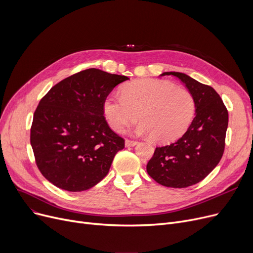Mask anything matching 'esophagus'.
Masks as SVG:
<instances>
[{"label":"esophagus","mask_w":253,"mask_h":253,"mask_svg":"<svg viewBox=\"0 0 253 253\" xmlns=\"http://www.w3.org/2000/svg\"><path fill=\"white\" fill-rule=\"evenodd\" d=\"M137 144V141L134 140H130V139H126L125 140V147L129 148V147H134V145Z\"/></svg>","instance_id":"1"}]
</instances>
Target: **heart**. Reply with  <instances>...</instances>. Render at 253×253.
Masks as SVG:
<instances>
[{
    "label": "heart",
    "mask_w": 253,
    "mask_h": 253,
    "mask_svg": "<svg viewBox=\"0 0 253 253\" xmlns=\"http://www.w3.org/2000/svg\"><path fill=\"white\" fill-rule=\"evenodd\" d=\"M103 113L117 132L136 122V132L150 135L159 143L178 139L190 127L196 102L188 90L178 89L167 81L144 79L125 85L121 96L110 95L103 101Z\"/></svg>",
    "instance_id": "1"
}]
</instances>
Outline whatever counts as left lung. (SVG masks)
I'll return each mask as SVG.
<instances>
[{"mask_svg": "<svg viewBox=\"0 0 253 253\" xmlns=\"http://www.w3.org/2000/svg\"><path fill=\"white\" fill-rule=\"evenodd\" d=\"M160 76L176 77L185 85L196 102V117L177 141L156 148L147 171L164 187L187 188L204 179L219 163L229 114L212 87L178 72H165Z\"/></svg>", "mask_w": 253, "mask_h": 253, "instance_id": "8db88e82", "label": "left lung"}]
</instances>
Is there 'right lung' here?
<instances>
[{
  "instance_id": "add662e5",
  "label": "right lung",
  "mask_w": 253,
  "mask_h": 253,
  "mask_svg": "<svg viewBox=\"0 0 253 253\" xmlns=\"http://www.w3.org/2000/svg\"><path fill=\"white\" fill-rule=\"evenodd\" d=\"M128 79L88 69L62 80L39 102L31 144L39 170L55 187L86 191L109 173L124 139L106 123L103 101Z\"/></svg>"
}]
</instances>
